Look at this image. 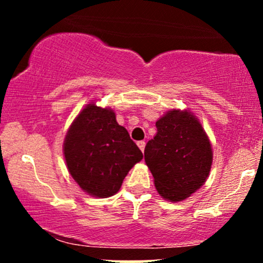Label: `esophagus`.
I'll return each instance as SVG.
<instances>
[{
    "mask_svg": "<svg viewBox=\"0 0 263 263\" xmlns=\"http://www.w3.org/2000/svg\"><path fill=\"white\" fill-rule=\"evenodd\" d=\"M137 146L140 147V149L142 151V152H143L144 147H146V142H144V141H138L137 142Z\"/></svg>",
    "mask_w": 263,
    "mask_h": 263,
    "instance_id": "34e87169",
    "label": "esophagus"
}]
</instances>
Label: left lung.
I'll return each instance as SVG.
<instances>
[{"instance_id": "obj_1", "label": "left lung", "mask_w": 263, "mask_h": 263, "mask_svg": "<svg viewBox=\"0 0 263 263\" xmlns=\"http://www.w3.org/2000/svg\"><path fill=\"white\" fill-rule=\"evenodd\" d=\"M156 127V136L144 148V161L159 195L182 201L209 177L213 163L210 141L199 120L186 110L168 111Z\"/></svg>"}]
</instances>
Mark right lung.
<instances>
[{
    "mask_svg": "<svg viewBox=\"0 0 263 263\" xmlns=\"http://www.w3.org/2000/svg\"><path fill=\"white\" fill-rule=\"evenodd\" d=\"M64 157L69 173L95 198L112 197L132 167L143 158L111 108L86 105L66 132Z\"/></svg>",
    "mask_w": 263,
    "mask_h": 263,
    "instance_id": "obj_1",
    "label": "right lung"
}]
</instances>
